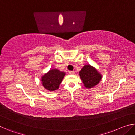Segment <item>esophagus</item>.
I'll return each mask as SVG.
<instances>
[{"instance_id": "obj_1", "label": "esophagus", "mask_w": 135, "mask_h": 135, "mask_svg": "<svg viewBox=\"0 0 135 135\" xmlns=\"http://www.w3.org/2000/svg\"><path fill=\"white\" fill-rule=\"evenodd\" d=\"M68 73H69L70 74H74V71H68Z\"/></svg>"}]
</instances>
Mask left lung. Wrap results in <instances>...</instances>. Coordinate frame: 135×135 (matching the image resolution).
I'll list each match as a JSON object with an SVG mask.
<instances>
[{
  "label": "left lung",
  "mask_w": 135,
  "mask_h": 135,
  "mask_svg": "<svg viewBox=\"0 0 135 135\" xmlns=\"http://www.w3.org/2000/svg\"><path fill=\"white\" fill-rule=\"evenodd\" d=\"M80 76L87 88H92L101 80V75L91 65L84 66L79 72Z\"/></svg>",
  "instance_id": "left-lung-1"
}]
</instances>
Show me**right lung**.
<instances>
[{"mask_svg": "<svg viewBox=\"0 0 135 135\" xmlns=\"http://www.w3.org/2000/svg\"><path fill=\"white\" fill-rule=\"evenodd\" d=\"M65 73L59 71L57 69L50 70L47 74L42 77V84L47 90L54 91L59 88V86L62 81Z\"/></svg>", "mask_w": 135, "mask_h": 135, "instance_id": "1", "label": "right lung"}]
</instances>
